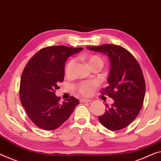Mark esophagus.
I'll return each mask as SVG.
<instances>
[{
  "instance_id": "obj_1",
  "label": "esophagus",
  "mask_w": 161,
  "mask_h": 161,
  "mask_svg": "<svg viewBox=\"0 0 161 161\" xmlns=\"http://www.w3.org/2000/svg\"><path fill=\"white\" fill-rule=\"evenodd\" d=\"M92 100L91 99H86V98H81L80 101L81 103H86V102H91Z\"/></svg>"
}]
</instances>
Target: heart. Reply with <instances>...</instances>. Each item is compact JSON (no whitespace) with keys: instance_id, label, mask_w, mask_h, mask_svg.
I'll use <instances>...</instances> for the list:
<instances>
[{"instance_id":"b5f03b06","label":"heart","mask_w":161,"mask_h":161,"mask_svg":"<svg viewBox=\"0 0 161 161\" xmlns=\"http://www.w3.org/2000/svg\"><path fill=\"white\" fill-rule=\"evenodd\" d=\"M83 59L87 63L91 68L93 66L98 65L102 67L103 60L99 56L96 55H88L83 57ZM76 61L75 59H71L68 62L65 68V73L67 76H72L74 73ZM96 86L94 82L91 81H83L77 86V90L80 94L84 96H88L92 94L93 89Z\"/></svg>"}]
</instances>
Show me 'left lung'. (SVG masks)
I'll return each instance as SVG.
<instances>
[{"label": "left lung", "instance_id": "left-lung-1", "mask_svg": "<svg viewBox=\"0 0 161 161\" xmlns=\"http://www.w3.org/2000/svg\"><path fill=\"white\" fill-rule=\"evenodd\" d=\"M90 50L105 54L110 60L108 86L103 93L114 101L112 107L106 104L99 122L109 130H119L130 125L142 108L145 83L140 66L127 49L114 44L87 47Z\"/></svg>", "mask_w": 161, "mask_h": 161}]
</instances>
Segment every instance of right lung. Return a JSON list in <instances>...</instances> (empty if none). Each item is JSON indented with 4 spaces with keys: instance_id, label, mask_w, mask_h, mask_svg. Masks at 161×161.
Listing matches in <instances>:
<instances>
[{
    "instance_id": "right-lung-1",
    "label": "right lung",
    "mask_w": 161,
    "mask_h": 161,
    "mask_svg": "<svg viewBox=\"0 0 161 161\" xmlns=\"http://www.w3.org/2000/svg\"><path fill=\"white\" fill-rule=\"evenodd\" d=\"M83 48L66 46L45 47L26 64L20 83V99L29 117L45 130L58 128L68 119L79 103L73 96L60 103L55 96L59 83L64 80L65 61Z\"/></svg>"
}]
</instances>
